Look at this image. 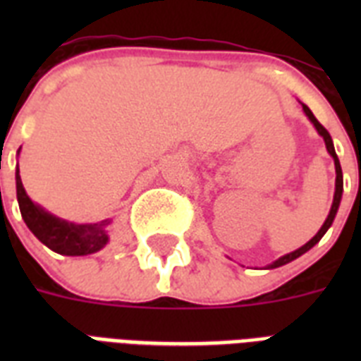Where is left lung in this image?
<instances>
[{
  "label": "left lung",
  "instance_id": "obj_1",
  "mask_svg": "<svg viewBox=\"0 0 361 361\" xmlns=\"http://www.w3.org/2000/svg\"><path fill=\"white\" fill-rule=\"evenodd\" d=\"M303 106V112H305V116H307L309 120H311V123L314 125V129L319 130V135L324 138L326 142V149H328V153H330L331 157H334V163H336V195H334V202H331V209H330V214H328V217H326L324 221V225L320 226V231L314 234V238H311V240L305 243V245H302L300 249H296V251H292L288 252V255H285V257H281L277 258L275 262H271L268 266L269 269L271 268H279V266H285V264L292 262V260H296L298 257H302L303 252H307L311 247H314L317 243L320 241V238L324 236L326 231L330 228L331 223H334V219H336V214H337V209H339V204H341V197H343V170H341V164H339V159H337V153H336V147H334V142H331V136L330 133L322 127V125L319 123V120L314 118L313 112L309 110V106H305V104H302Z\"/></svg>",
  "mask_w": 361,
  "mask_h": 361
}]
</instances>
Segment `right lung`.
Listing matches in <instances>:
<instances>
[{
  "label": "right lung",
  "mask_w": 361,
  "mask_h": 361,
  "mask_svg": "<svg viewBox=\"0 0 361 361\" xmlns=\"http://www.w3.org/2000/svg\"><path fill=\"white\" fill-rule=\"evenodd\" d=\"M16 198H18L20 214L35 238L41 243L67 257H84L92 252L101 251L109 243V234L104 226L110 225V219L93 223V225H75L67 221L59 219L56 215L48 214L41 206L31 202L27 197L22 180H20V170L16 169Z\"/></svg>",
  "instance_id": "right-lung-1"
}]
</instances>
